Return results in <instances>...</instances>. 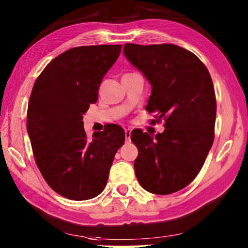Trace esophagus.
<instances>
[{
    "mask_svg": "<svg viewBox=\"0 0 248 248\" xmlns=\"http://www.w3.org/2000/svg\"><path fill=\"white\" fill-rule=\"evenodd\" d=\"M124 136H125V141H130L131 139V129H124Z\"/></svg>",
    "mask_w": 248,
    "mask_h": 248,
    "instance_id": "obj_1",
    "label": "esophagus"
}]
</instances>
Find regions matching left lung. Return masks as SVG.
<instances>
[{"label":"left lung","mask_w":248,"mask_h":248,"mask_svg":"<svg viewBox=\"0 0 248 248\" xmlns=\"http://www.w3.org/2000/svg\"><path fill=\"white\" fill-rule=\"evenodd\" d=\"M124 54L152 85L146 110L152 124L165 120L155 138L132 131L139 155L134 170L141 186L167 195L199 174L215 138L217 104L208 69L195 54L174 44L125 43Z\"/></svg>","instance_id":"1"}]
</instances>
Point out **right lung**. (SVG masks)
Listing matches in <instances>:
<instances>
[{
    "mask_svg": "<svg viewBox=\"0 0 248 248\" xmlns=\"http://www.w3.org/2000/svg\"><path fill=\"white\" fill-rule=\"evenodd\" d=\"M120 52V44L73 47L49 62L33 84L27 131L35 164L48 186L66 199L85 201L101 194L124 143L119 125L110 124L89 139L82 121Z\"/></svg>",
    "mask_w": 248,
    "mask_h": 248,
    "instance_id": "right-lung-1",
    "label": "right lung"
}]
</instances>
